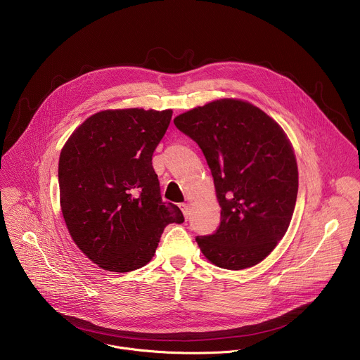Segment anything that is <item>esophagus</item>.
I'll return each instance as SVG.
<instances>
[{"label":"esophagus","instance_id":"obj_1","mask_svg":"<svg viewBox=\"0 0 360 360\" xmlns=\"http://www.w3.org/2000/svg\"><path fill=\"white\" fill-rule=\"evenodd\" d=\"M179 207H181V210H182V214H184L185 219H188V217H189V207H188V203H181Z\"/></svg>","mask_w":360,"mask_h":360}]
</instances>
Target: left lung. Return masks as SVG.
Listing matches in <instances>:
<instances>
[{"instance_id":"left-lung-1","label":"left lung","mask_w":360,"mask_h":360,"mask_svg":"<svg viewBox=\"0 0 360 360\" xmlns=\"http://www.w3.org/2000/svg\"><path fill=\"white\" fill-rule=\"evenodd\" d=\"M202 149L214 176L221 225L196 236L205 258L240 271L258 265L286 233L297 196V165L283 129L240 99H218L174 120Z\"/></svg>"}]
</instances>
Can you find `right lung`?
Returning a JSON list of instances; mask_svg holds the SVG:
<instances>
[{
  "instance_id": "right-lung-1",
  "label": "right lung",
  "mask_w": 360,
  "mask_h": 360,
  "mask_svg": "<svg viewBox=\"0 0 360 360\" xmlns=\"http://www.w3.org/2000/svg\"><path fill=\"white\" fill-rule=\"evenodd\" d=\"M172 111L107 110L85 120L65 142L58 164L61 211L77 246L99 268L145 266L164 228L182 224L162 200L153 150Z\"/></svg>"
}]
</instances>
